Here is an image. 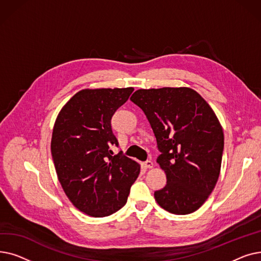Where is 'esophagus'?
I'll return each mask as SVG.
<instances>
[{
  "label": "esophagus",
  "mask_w": 261,
  "mask_h": 261,
  "mask_svg": "<svg viewBox=\"0 0 261 261\" xmlns=\"http://www.w3.org/2000/svg\"><path fill=\"white\" fill-rule=\"evenodd\" d=\"M144 166H145L146 168H148V169H151V168L153 167V162H152V161H146V162L144 163Z\"/></svg>",
  "instance_id": "1"
}]
</instances>
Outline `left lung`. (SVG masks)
Wrapping results in <instances>:
<instances>
[{
    "instance_id": "obj_1",
    "label": "left lung",
    "mask_w": 261,
    "mask_h": 261,
    "mask_svg": "<svg viewBox=\"0 0 261 261\" xmlns=\"http://www.w3.org/2000/svg\"><path fill=\"white\" fill-rule=\"evenodd\" d=\"M149 120L165 171L156 203L175 215L199 210L214 190L221 169L224 134L214 110L195 90L141 89L130 97Z\"/></svg>"
}]
</instances>
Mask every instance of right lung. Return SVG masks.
Masks as SVG:
<instances>
[{"label": "right lung", "instance_id": "right-lung-1", "mask_svg": "<svg viewBox=\"0 0 261 261\" xmlns=\"http://www.w3.org/2000/svg\"><path fill=\"white\" fill-rule=\"evenodd\" d=\"M133 88L85 89L68 100L55 121L50 150L58 180L74 206L88 216L112 215L126 204L141 171L119 152L111 118Z\"/></svg>", "mask_w": 261, "mask_h": 261}]
</instances>
